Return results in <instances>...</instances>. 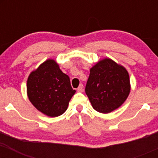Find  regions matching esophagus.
<instances>
[{
    "label": "esophagus",
    "instance_id": "esophagus-1",
    "mask_svg": "<svg viewBox=\"0 0 158 158\" xmlns=\"http://www.w3.org/2000/svg\"><path fill=\"white\" fill-rule=\"evenodd\" d=\"M83 90V85L82 84H80L79 85V88H77V91L78 92H81Z\"/></svg>",
    "mask_w": 158,
    "mask_h": 158
}]
</instances>
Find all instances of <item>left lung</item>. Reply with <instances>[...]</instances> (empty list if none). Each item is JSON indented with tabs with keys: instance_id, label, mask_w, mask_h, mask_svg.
<instances>
[{
	"instance_id": "1",
	"label": "left lung",
	"mask_w": 158,
	"mask_h": 158,
	"mask_svg": "<svg viewBox=\"0 0 158 158\" xmlns=\"http://www.w3.org/2000/svg\"><path fill=\"white\" fill-rule=\"evenodd\" d=\"M130 89L129 75L126 68L111 59H105L90 68L85 93L94 109L108 114L126 101Z\"/></svg>"
}]
</instances>
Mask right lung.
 <instances>
[{
	"mask_svg": "<svg viewBox=\"0 0 158 158\" xmlns=\"http://www.w3.org/2000/svg\"><path fill=\"white\" fill-rule=\"evenodd\" d=\"M27 89L32 104L43 114L52 117L64 113L76 93L70 85V78L52 59L45 61L30 74Z\"/></svg>",
	"mask_w": 158,
	"mask_h": 158,
	"instance_id": "obj_1",
	"label": "right lung"
}]
</instances>
